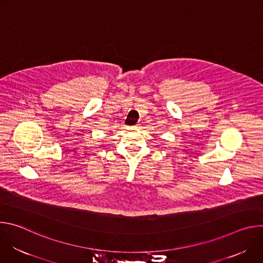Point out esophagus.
Masks as SVG:
<instances>
[{
    "label": "esophagus",
    "mask_w": 263,
    "mask_h": 263,
    "mask_svg": "<svg viewBox=\"0 0 263 263\" xmlns=\"http://www.w3.org/2000/svg\"><path fill=\"white\" fill-rule=\"evenodd\" d=\"M139 128V125H136V126H134V129H138Z\"/></svg>",
    "instance_id": "1"
}]
</instances>
